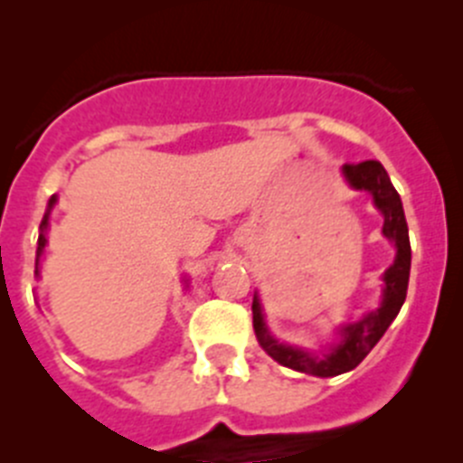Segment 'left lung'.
<instances>
[{
	"label": "left lung",
	"mask_w": 463,
	"mask_h": 463,
	"mask_svg": "<svg viewBox=\"0 0 463 463\" xmlns=\"http://www.w3.org/2000/svg\"><path fill=\"white\" fill-rule=\"evenodd\" d=\"M343 175L354 190H366L373 196V203L383 213L384 224L383 234L396 245V257L387 271H384V289L383 304L375 310L366 313L362 320L345 325L341 329V341L331 345L326 353H308L304 347L285 345L278 343L269 334L261 315L260 298H252V326H255L257 341L264 347L269 357L288 369L301 371V373L317 375V378H334V375L347 373L354 366L364 362V357L375 347V343L383 338L387 326L394 322L401 306L406 301L408 278H411V239H408V222L403 215V203H401L399 192L392 185L390 175L384 166L375 159H366L359 165L343 166Z\"/></svg>",
	"instance_id": "left-lung-1"
}]
</instances>
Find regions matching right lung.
Masks as SVG:
<instances>
[{
  "instance_id": "obj_1",
  "label": "right lung",
  "mask_w": 463,
  "mask_h": 463,
  "mask_svg": "<svg viewBox=\"0 0 463 463\" xmlns=\"http://www.w3.org/2000/svg\"><path fill=\"white\" fill-rule=\"evenodd\" d=\"M52 203H55V196L51 199V203H48V211L46 215H43V220H41V234H39V248H36V273H39V257L41 252H43V248H46V229H48V215H51V208Z\"/></svg>"
}]
</instances>
